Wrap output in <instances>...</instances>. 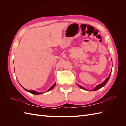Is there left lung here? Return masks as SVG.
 <instances>
[{"instance_id":"left-lung-1","label":"left lung","mask_w":126,"mask_h":126,"mask_svg":"<svg viewBox=\"0 0 126 126\" xmlns=\"http://www.w3.org/2000/svg\"><path fill=\"white\" fill-rule=\"evenodd\" d=\"M111 61H112V59H111ZM111 73H111H110V74H109V75L108 76V77L105 80H104V81L103 82H102V83H101V84H100L97 85V86H96V87H95L94 89L89 90V91H96V90H98V89H100V88H102L103 87H104V85H105L107 83V82L108 81V80H109V78H110ZM77 84V85H78V86H79L80 88H81V89H83V90H87L86 89H85V88L84 87H82V86H81V85H79V84Z\"/></svg>"}]
</instances>
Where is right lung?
<instances>
[{"label":"right lung","mask_w":126,"mask_h":126,"mask_svg":"<svg viewBox=\"0 0 126 126\" xmlns=\"http://www.w3.org/2000/svg\"><path fill=\"white\" fill-rule=\"evenodd\" d=\"M56 83L55 82L54 84H53L51 87L49 89H48L46 92H49V91H50L51 90H52V89H53V88H54L55 86H56ZM26 91H27V92H29V93H31V94H34V95H40V94H43L44 93H41V92H36V91H35V90H27V89H25L24 88H23Z\"/></svg>","instance_id":"right-lung-1"}]
</instances>
